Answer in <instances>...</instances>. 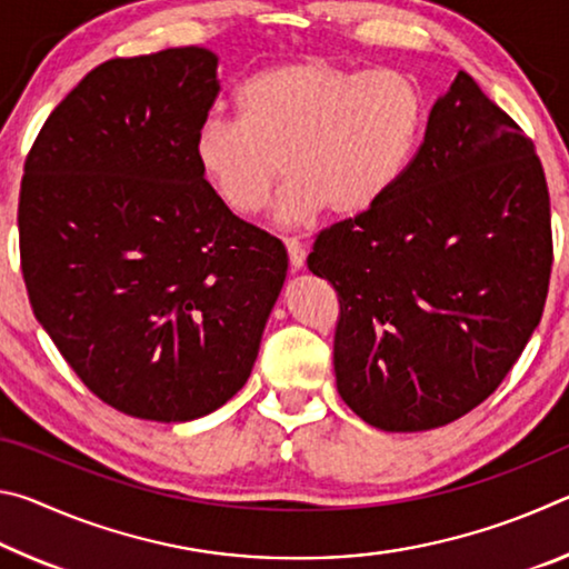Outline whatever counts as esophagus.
Returning <instances> with one entry per match:
<instances>
[{
	"mask_svg": "<svg viewBox=\"0 0 569 569\" xmlns=\"http://www.w3.org/2000/svg\"><path fill=\"white\" fill-rule=\"evenodd\" d=\"M286 250H288V261H291L293 271H301L303 263H306V248H303L301 240L286 238Z\"/></svg>",
	"mask_w": 569,
	"mask_h": 569,
	"instance_id": "34e87169",
	"label": "esophagus"
}]
</instances>
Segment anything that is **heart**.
<instances>
[{
	"label": "heart",
	"instance_id": "heart-1",
	"mask_svg": "<svg viewBox=\"0 0 569 569\" xmlns=\"http://www.w3.org/2000/svg\"><path fill=\"white\" fill-rule=\"evenodd\" d=\"M236 112L238 122L213 118L198 130L200 176L230 213L253 216L283 170L276 220L296 228L326 208L361 216L397 188L419 146L423 98L403 72L313 57L256 72Z\"/></svg>",
	"mask_w": 569,
	"mask_h": 569
}]
</instances>
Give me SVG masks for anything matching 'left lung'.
Returning <instances> with one entry per match:
<instances>
[{
	"instance_id": "obj_1",
	"label": "left lung",
	"mask_w": 569,
	"mask_h": 569,
	"mask_svg": "<svg viewBox=\"0 0 569 569\" xmlns=\"http://www.w3.org/2000/svg\"><path fill=\"white\" fill-rule=\"evenodd\" d=\"M308 271L339 293L341 399L383 431L457 421L542 319L550 192L532 140L459 72L387 198L321 230Z\"/></svg>"
}]
</instances>
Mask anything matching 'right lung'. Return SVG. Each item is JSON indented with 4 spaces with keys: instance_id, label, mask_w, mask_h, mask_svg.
Listing matches in <instances>:
<instances>
[{
    "instance_id": "right-lung-1",
    "label": "right lung",
    "mask_w": 569,
    "mask_h": 569,
    "mask_svg": "<svg viewBox=\"0 0 569 569\" xmlns=\"http://www.w3.org/2000/svg\"><path fill=\"white\" fill-rule=\"evenodd\" d=\"M218 57L172 47L94 67L24 162L32 311L94 397L128 417H206L243 389L288 256L200 176Z\"/></svg>"
}]
</instances>
